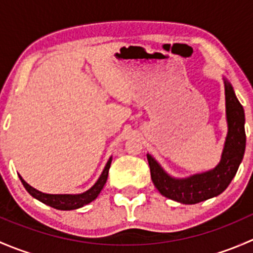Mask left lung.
Returning <instances> with one entry per match:
<instances>
[{
    "label": "left lung",
    "mask_w": 253,
    "mask_h": 253,
    "mask_svg": "<svg viewBox=\"0 0 253 253\" xmlns=\"http://www.w3.org/2000/svg\"><path fill=\"white\" fill-rule=\"evenodd\" d=\"M224 84L228 136L220 163L214 169L186 178H175L167 174L152 155L147 154L153 183L167 198L183 205H196L220 195L236 175L246 147L245 112L231 84L226 79Z\"/></svg>",
    "instance_id": "8db88e82"
}]
</instances>
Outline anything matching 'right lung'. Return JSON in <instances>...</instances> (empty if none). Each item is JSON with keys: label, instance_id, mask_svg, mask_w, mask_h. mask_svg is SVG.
Here are the masks:
<instances>
[{"label": "right lung", "instance_id": "right-lung-1", "mask_svg": "<svg viewBox=\"0 0 253 253\" xmlns=\"http://www.w3.org/2000/svg\"><path fill=\"white\" fill-rule=\"evenodd\" d=\"M111 160L112 158L108 160L103 172H101L100 177H99L98 181L94 183L93 187H90L88 191H85V192L79 193V195H48V193H42L40 192V191L35 190V188L32 187L30 185H28L20 175L19 178L20 181H22L23 186L25 187V190L29 192V195H32L33 197L37 198L38 201L42 202L44 205L52 207V208L55 209H60V211H72V209H77L88 205V203H90L91 201H94L98 197L100 191L103 190L104 185L106 183V180H108Z\"/></svg>", "mask_w": 253, "mask_h": 253}]
</instances>
